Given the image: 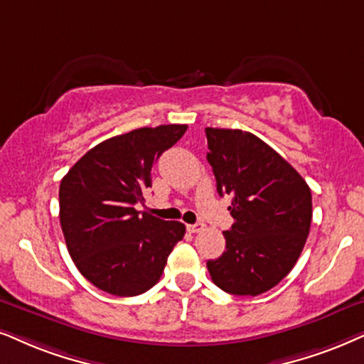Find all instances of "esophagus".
Returning <instances> with one entry per match:
<instances>
[{"label":"esophagus","mask_w":364,"mask_h":364,"mask_svg":"<svg viewBox=\"0 0 364 364\" xmlns=\"http://www.w3.org/2000/svg\"><path fill=\"white\" fill-rule=\"evenodd\" d=\"M188 232L190 233H200L201 230L205 228V225L203 223H195V225H188Z\"/></svg>","instance_id":"obj_1"}]
</instances>
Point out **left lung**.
<instances>
[{
  "instance_id": "left-lung-1",
  "label": "left lung",
  "mask_w": 364,
  "mask_h": 364,
  "mask_svg": "<svg viewBox=\"0 0 364 364\" xmlns=\"http://www.w3.org/2000/svg\"><path fill=\"white\" fill-rule=\"evenodd\" d=\"M216 190L228 195L227 250L206 267L220 289L259 296L292 270L306 245L312 196L304 178L269 144L240 129L206 127Z\"/></svg>"
}]
</instances>
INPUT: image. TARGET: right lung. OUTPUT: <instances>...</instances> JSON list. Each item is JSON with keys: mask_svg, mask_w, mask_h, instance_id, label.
Returning <instances> with one entry per match:
<instances>
[{"mask_svg": "<svg viewBox=\"0 0 364 364\" xmlns=\"http://www.w3.org/2000/svg\"><path fill=\"white\" fill-rule=\"evenodd\" d=\"M186 124L141 127L100 142L60 183V225L80 274L112 296L131 297L158 282L185 225L137 211L151 169Z\"/></svg>", "mask_w": 364, "mask_h": 364, "instance_id": "1", "label": "right lung"}]
</instances>
